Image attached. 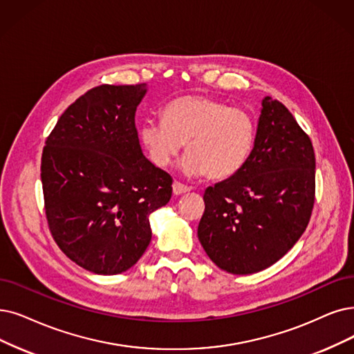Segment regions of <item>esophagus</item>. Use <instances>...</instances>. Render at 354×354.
<instances>
[{
    "instance_id": "esophagus-1",
    "label": "esophagus",
    "mask_w": 354,
    "mask_h": 354,
    "mask_svg": "<svg viewBox=\"0 0 354 354\" xmlns=\"http://www.w3.org/2000/svg\"><path fill=\"white\" fill-rule=\"evenodd\" d=\"M192 189L189 187V186H185V185H181V183H178V181H174L173 183V193L176 194V196H180V194H183V193H187V192H190Z\"/></svg>"
}]
</instances>
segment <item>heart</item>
<instances>
[{
	"label": "heart",
	"mask_w": 354,
	"mask_h": 354,
	"mask_svg": "<svg viewBox=\"0 0 354 354\" xmlns=\"http://www.w3.org/2000/svg\"><path fill=\"white\" fill-rule=\"evenodd\" d=\"M139 138L153 165L168 167L186 144L181 173L226 180L248 161L256 142V122L245 110L215 98L185 95L165 106L161 120H144Z\"/></svg>",
	"instance_id": "obj_1"
}]
</instances>
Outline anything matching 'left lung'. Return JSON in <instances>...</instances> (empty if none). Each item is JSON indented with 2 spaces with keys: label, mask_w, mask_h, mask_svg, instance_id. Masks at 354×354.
Listing matches in <instances>:
<instances>
[{
  "label": "left lung",
  "mask_w": 354,
  "mask_h": 354,
  "mask_svg": "<svg viewBox=\"0 0 354 354\" xmlns=\"http://www.w3.org/2000/svg\"><path fill=\"white\" fill-rule=\"evenodd\" d=\"M314 196L310 139L283 104L264 97L250 158L241 171L206 189L197 236L222 270L261 272L301 238Z\"/></svg>",
  "instance_id": "1"
}]
</instances>
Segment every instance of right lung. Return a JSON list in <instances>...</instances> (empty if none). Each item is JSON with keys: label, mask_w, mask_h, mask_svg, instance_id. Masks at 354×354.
<instances>
[{"label": "right lung", "mask_w": 354, "mask_h": 354, "mask_svg": "<svg viewBox=\"0 0 354 354\" xmlns=\"http://www.w3.org/2000/svg\"><path fill=\"white\" fill-rule=\"evenodd\" d=\"M148 91L95 87L71 104L46 139L40 177L52 236L95 274H119L151 243L149 215L171 199V183L142 152L135 113Z\"/></svg>", "instance_id": "right-lung-1"}]
</instances>
